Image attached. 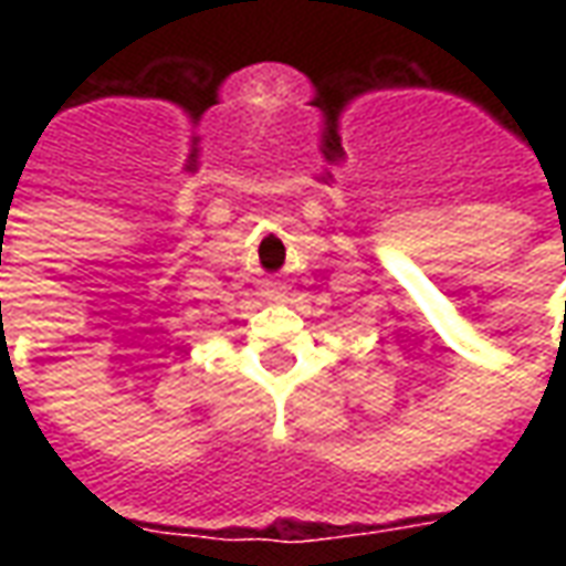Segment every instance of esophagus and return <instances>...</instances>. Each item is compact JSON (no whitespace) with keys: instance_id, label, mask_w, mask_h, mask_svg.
<instances>
[{"instance_id":"34e87169","label":"esophagus","mask_w":566,"mask_h":566,"mask_svg":"<svg viewBox=\"0 0 566 566\" xmlns=\"http://www.w3.org/2000/svg\"><path fill=\"white\" fill-rule=\"evenodd\" d=\"M260 294L266 296V300H282V296L287 294V287H284V282H279V279H263V282H260Z\"/></svg>"}]
</instances>
